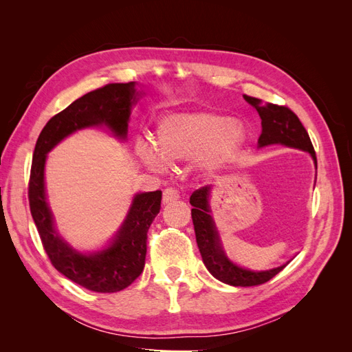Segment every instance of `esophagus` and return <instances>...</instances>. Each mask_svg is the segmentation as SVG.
<instances>
[{"mask_svg": "<svg viewBox=\"0 0 352 352\" xmlns=\"http://www.w3.org/2000/svg\"><path fill=\"white\" fill-rule=\"evenodd\" d=\"M180 198V190L177 188H166L163 192V202L164 204H170V202H175Z\"/></svg>", "mask_w": 352, "mask_h": 352, "instance_id": "esophagus-1", "label": "esophagus"}]
</instances>
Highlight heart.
<instances>
[{
  "instance_id": "heart-1",
  "label": "heart",
  "mask_w": 352,
  "mask_h": 352,
  "mask_svg": "<svg viewBox=\"0 0 352 352\" xmlns=\"http://www.w3.org/2000/svg\"><path fill=\"white\" fill-rule=\"evenodd\" d=\"M155 140L158 148L146 140H138L135 145L136 155L148 167L163 170L166 160H201L207 167L216 168L238 153L245 133L228 117L208 111H180L158 122Z\"/></svg>"
}]
</instances>
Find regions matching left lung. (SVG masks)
<instances>
[{"instance_id":"8db88e82","label":"left lung","mask_w":352,"mask_h":352,"mask_svg":"<svg viewBox=\"0 0 352 352\" xmlns=\"http://www.w3.org/2000/svg\"><path fill=\"white\" fill-rule=\"evenodd\" d=\"M243 100L252 105L261 117L263 131L258 138L260 146L282 144L286 146L298 148V150H304L311 154L314 164L317 166V157L310 136H308L305 127L291 109H287L286 105L270 102L263 104L261 100L250 97V95H243ZM210 189L211 188L208 185L202 186L194 190V194L190 195L189 199L190 206L194 207L190 210V214H192L197 243L202 261H204L208 272L220 282L232 286H257L273 279L276 274L286 267L287 263L272 270L251 272L247 269H241L228 260L220 247L214 221H212L210 216Z\"/></svg>"}]
</instances>
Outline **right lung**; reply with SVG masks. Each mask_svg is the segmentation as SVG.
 Segmentation results:
<instances>
[{
	"mask_svg": "<svg viewBox=\"0 0 352 352\" xmlns=\"http://www.w3.org/2000/svg\"><path fill=\"white\" fill-rule=\"evenodd\" d=\"M136 101L135 83H109L85 94L67 109L51 117L39 133L32 160L28 186L30 214L51 264L67 279L94 292L122 291L144 270L146 233L162 208V190L138 194L129 214L111 247L85 255L70 248L52 225L45 199L44 166L47 153L61 140L82 127L105 124L120 138L127 133L131 105Z\"/></svg>",
	"mask_w": 352,
	"mask_h": 352,
	"instance_id": "1",
	"label": "right lung"
}]
</instances>
